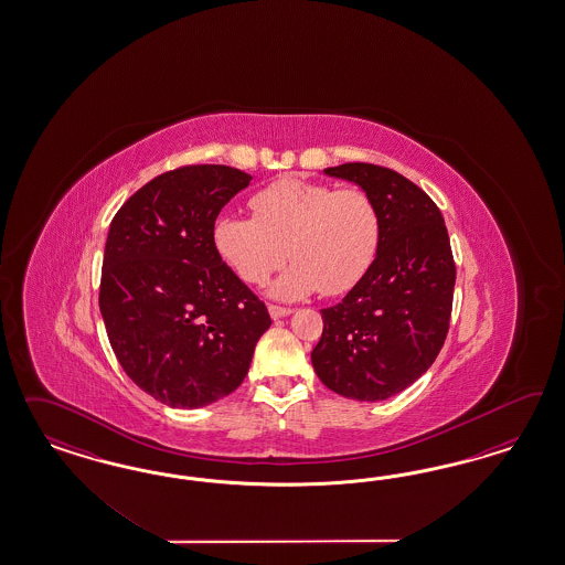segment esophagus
<instances>
[{
  "mask_svg": "<svg viewBox=\"0 0 565 565\" xmlns=\"http://www.w3.org/2000/svg\"><path fill=\"white\" fill-rule=\"evenodd\" d=\"M294 310L288 307H277V305H269V315L274 317V319H281V317H288L291 315Z\"/></svg>",
  "mask_w": 565,
  "mask_h": 565,
  "instance_id": "34e87169",
  "label": "esophagus"
}]
</instances>
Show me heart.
<instances>
[{"label": "heart", "instance_id": "heart-1", "mask_svg": "<svg viewBox=\"0 0 565 565\" xmlns=\"http://www.w3.org/2000/svg\"><path fill=\"white\" fill-rule=\"evenodd\" d=\"M255 217L222 215L215 248L248 281L263 284L290 255L271 294L284 300L321 290L338 296L371 269L381 242V213L362 189H340L300 178H279L253 194Z\"/></svg>", "mask_w": 565, "mask_h": 565}]
</instances>
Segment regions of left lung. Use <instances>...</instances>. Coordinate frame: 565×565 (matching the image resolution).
<instances>
[{
  "instance_id": "8db88e82",
  "label": "left lung",
  "mask_w": 565,
  "mask_h": 565,
  "mask_svg": "<svg viewBox=\"0 0 565 565\" xmlns=\"http://www.w3.org/2000/svg\"><path fill=\"white\" fill-rule=\"evenodd\" d=\"M326 173L375 199L381 242L359 284L321 310L323 335L310 359L331 392L387 399L427 373L449 331L456 263L444 215L425 190L390 168L343 163Z\"/></svg>"
}]
</instances>
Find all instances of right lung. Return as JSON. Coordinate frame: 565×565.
<instances>
[{
	"label": "right lung",
	"mask_w": 565,
	"mask_h": 565,
	"mask_svg": "<svg viewBox=\"0 0 565 565\" xmlns=\"http://www.w3.org/2000/svg\"><path fill=\"white\" fill-rule=\"evenodd\" d=\"M250 175L182 166L137 190L109 225L99 308L124 373L171 408L232 394L271 326L257 294L222 260L213 225Z\"/></svg>",
	"instance_id": "obj_1"
}]
</instances>
